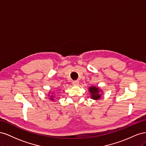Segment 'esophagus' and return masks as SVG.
Here are the masks:
<instances>
[{
	"instance_id": "34e87169",
	"label": "esophagus",
	"mask_w": 146,
	"mask_h": 146,
	"mask_svg": "<svg viewBox=\"0 0 146 146\" xmlns=\"http://www.w3.org/2000/svg\"><path fill=\"white\" fill-rule=\"evenodd\" d=\"M72 84H73L74 86H78V84H79V82L78 80L74 81V82H72Z\"/></svg>"
}]
</instances>
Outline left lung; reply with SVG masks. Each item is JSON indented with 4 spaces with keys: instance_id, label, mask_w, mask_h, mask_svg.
Masks as SVG:
<instances>
[{
    "instance_id": "left-lung-1",
    "label": "left lung",
    "mask_w": 146,
    "mask_h": 146,
    "mask_svg": "<svg viewBox=\"0 0 146 146\" xmlns=\"http://www.w3.org/2000/svg\"><path fill=\"white\" fill-rule=\"evenodd\" d=\"M89 91L90 92L91 99L93 100H98L101 99L103 91L99 87L91 86L89 88Z\"/></svg>"
}]
</instances>
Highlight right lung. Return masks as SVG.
Returning a JSON list of instances; mask_svg holds the SVG:
<instances>
[{"instance_id": "add662e5", "label": "right lung", "mask_w": 146, "mask_h": 146, "mask_svg": "<svg viewBox=\"0 0 146 146\" xmlns=\"http://www.w3.org/2000/svg\"><path fill=\"white\" fill-rule=\"evenodd\" d=\"M51 93V92L50 91L49 92H48V96L50 98H48L50 100H52V101H54V98H55V97H56L55 96V94L54 93V92H53V93H51V94L50 93Z\"/></svg>"}]
</instances>
